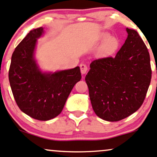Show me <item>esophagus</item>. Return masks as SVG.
I'll list each match as a JSON object with an SVG mask.
<instances>
[{"label": "esophagus", "instance_id": "esophagus-1", "mask_svg": "<svg viewBox=\"0 0 157 157\" xmlns=\"http://www.w3.org/2000/svg\"><path fill=\"white\" fill-rule=\"evenodd\" d=\"M80 71H81V73L82 74V75H85L87 72V70H88V67L86 65V64H80Z\"/></svg>", "mask_w": 157, "mask_h": 157}]
</instances>
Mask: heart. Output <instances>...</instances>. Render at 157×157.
Instances as JSON below:
<instances>
[{
    "mask_svg": "<svg viewBox=\"0 0 157 157\" xmlns=\"http://www.w3.org/2000/svg\"><path fill=\"white\" fill-rule=\"evenodd\" d=\"M109 36L107 32L101 33L99 37V40H105L99 49V55L101 56H107L114 52L118 48V39L114 36Z\"/></svg>",
    "mask_w": 157,
    "mask_h": 157,
    "instance_id": "obj_1",
    "label": "heart"
}]
</instances>
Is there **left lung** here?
Returning a JSON list of instances; mask_svg holds the SVG:
<instances>
[{
    "label": "left lung",
    "instance_id": "left-lung-1",
    "mask_svg": "<svg viewBox=\"0 0 157 157\" xmlns=\"http://www.w3.org/2000/svg\"><path fill=\"white\" fill-rule=\"evenodd\" d=\"M125 43L114 58L95 60L86 76L94 113L118 121L140 107L151 79L150 56L135 30L126 28Z\"/></svg>",
    "mask_w": 157,
    "mask_h": 157
}]
</instances>
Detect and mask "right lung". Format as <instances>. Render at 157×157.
<instances>
[{"label": "right lung", "instance_id": "1", "mask_svg": "<svg viewBox=\"0 0 157 157\" xmlns=\"http://www.w3.org/2000/svg\"><path fill=\"white\" fill-rule=\"evenodd\" d=\"M44 28L32 30L13 52L9 80L20 109L34 119L48 121L61 113L73 87L80 80V67L43 71L35 57Z\"/></svg>", "mask_w": 157, "mask_h": 157}]
</instances>
